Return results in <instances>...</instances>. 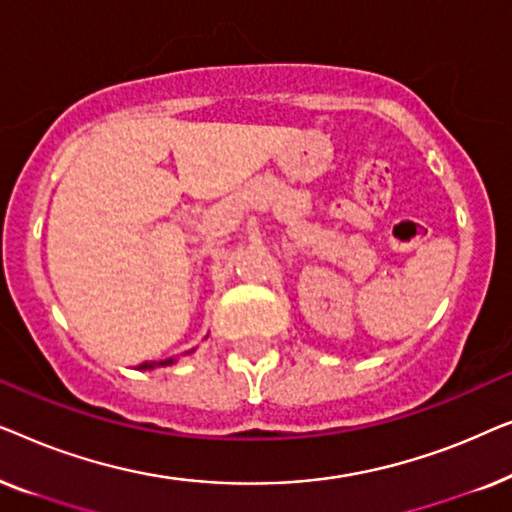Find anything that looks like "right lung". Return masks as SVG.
Returning <instances> with one entry per match:
<instances>
[{
  "mask_svg": "<svg viewBox=\"0 0 512 512\" xmlns=\"http://www.w3.org/2000/svg\"><path fill=\"white\" fill-rule=\"evenodd\" d=\"M170 363H174V359H163V361H144L139 363V370H146V368H160V366H170Z\"/></svg>",
  "mask_w": 512,
  "mask_h": 512,
  "instance_id": "add662e5",
  "label": "right lung"
}]
</instances>
